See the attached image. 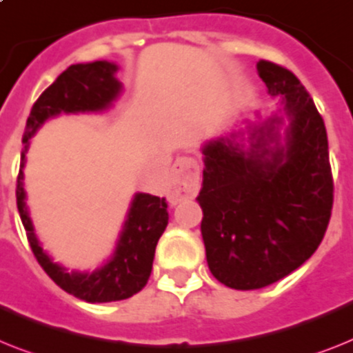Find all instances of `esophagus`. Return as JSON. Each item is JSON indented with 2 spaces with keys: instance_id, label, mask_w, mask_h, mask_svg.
Wrapping results in <instances>:
<instances>
[{
  "instance_id": "obj_1",
  "label": "esophagus",
  "mask_w": 353,
  "mask_h": 353,
  "mask_svg": "<svg viewBox=\"0 0 353 353\" xmlns=\"http://www.w3.org/2000/svg\"><path fill=\"white\" fill-rule=\"evenodd\" d=\"M199 190V161L192 156H179L170 170V199L174 203L194 197Z\"/></svg>"
}]
</instances>
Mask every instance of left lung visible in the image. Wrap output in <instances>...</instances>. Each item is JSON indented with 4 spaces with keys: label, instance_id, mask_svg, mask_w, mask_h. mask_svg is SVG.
I'll use <instances>...</instances> for the list:
<instances>
[{
    "label": "left lung",
    "instance_id": "left-lung-1",
    "mask_svg": "<svg viewBox=\"0 0 353 353\" xmlns=\"http://www.w3.org/2000/svg\"><path fill=\"white\" fill-rule=\"evenodd\" d=\"M257 72L292 117L286 150L272 119L252 132V148L234 139L208 143L197 203L212 276L236 290L283 279L317 250L334 206L325 121L303 83L288 68L261 59Z\"/></svg>",
    "mask_w": 353,
    "mask_h": 353
}]
</instances>
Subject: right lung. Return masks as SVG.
Listing matches in <instances>:
<instances>
[{
    "instance_id": "add662e5",
    "label": "right lung",
    "mask_w": 353,
    "mask_h": 353,
    "mask_svg": "<svg viewBox=\"0 0 353 353\" xmlns=\"http://www.w3.org/2000/svg\"><path fill=\"white\" fill-rule=\"evenodd\" d=\"M116 65L108 61H94L87 65H70L57 76L56 81L37 97L27 127L23 134V143H27L41 123L59 112H92L103 110L119 94V81L114 77ZM25 150L21 152V168L16 185V201L21 223L27 230L34 257L47 276L68 294L87 301V303H110V301L128 299L141 292L148 283L152 272V261L156 254V245L168 225V212L165 197L137 194L132 201L128 219L119 237L114 257L107 265L92 274H68L65 268L54 265L50 257L41 250L34 236L32 223L25 208V190H23V163Z\"/></svg>"
}]
</instances>
